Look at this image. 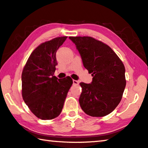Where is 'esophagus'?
Wrapping results in <instances>:
<instances>
[{
  "label": "esophagus",
  "instance_id": "obj_1",
  "mask_svg": "<svg viewBox=\"0 0 148 148\" xmlns=\"http://www.w3.org/2000/svg\"><path fill=\"white\" fill-rule=\"evenodd\" d=\"M73 83L74 85H78L79 82L78 81H76V80H73Z\"/></svg>",
  "mask_w": 148,
  "mask_h": 148
}]
</instances>
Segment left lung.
<instances>
[{
  "label": "left lung",
  "mask_w": 148,
  "mask_h": 148,
  "mask_svg": "<svg viewBox=\"0 0 148 148\" xmlns=\"http://www.w3.org/2000/svg\"><path fill=\"white\" fill-rule=\"evenodd\" d=\"M80 53L84 67L92 76L91 83H80L81 108L93 117L108 115L121 101L126 81L125 67L108 45L89 36L69 37Z\"/></svg>",
  "instance_id": "1"
}]
</instances>
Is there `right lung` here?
<instances>
[{
  "label": "right lung",
  "instance_id": "obj_1",
  "mask_svg": "<svg viewBox=\"0 0 148 148\" xmlns=\"http://www.w3.org/2000/svg\"><path fill=\"white\" fill-rule=\"evenodd\" d=\"M67 38H56L38 45L22 71V98L31 112L42 120L60 114L73 84L71 77L59 79L53 76L58 65L56 52Z\"/></svg>",
  "mask_w": 148,
  "mask_h": 148
}]
</instances>
